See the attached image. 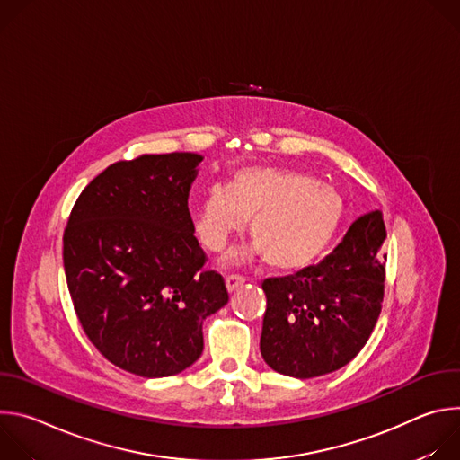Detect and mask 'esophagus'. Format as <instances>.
I'll return each instance as SVG.
<instances>
[{"mask_svg": "<svg viewBox=\"0 0 460 460\" xmlns=\"http://www.w3.org/2000/svg\"><path fill=\"white\" fill-rule=\"evenodd\" d=\"M243 282H245V279L240 277V275H227V277H226V288H227L229 293L234 291V289H238Z\"/></svg>", "mask_w": 460, "mask_h": 460, "instance_id": "esophagus-1", "label": "esophagus"}]
</instances>
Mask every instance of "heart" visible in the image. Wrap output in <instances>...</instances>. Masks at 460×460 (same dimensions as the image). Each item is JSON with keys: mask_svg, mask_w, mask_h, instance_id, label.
I'll return each mask as SVG.
<instances>
[{"mask_svg": "<svg viewBox=\"0 0 460 460\" xmlns=\"http://www.w3.org/2000/svg\"><path fill=\"white\" fill-rule=\"evenodd\" d=\"M344 213V199L333 185L296 171L245 167L234 172L229 187L206 190L194 229L204 247L218 251L251 218L254 242L231 260L264 254L277 271H302L332 247Z\"/></svg>", "mask_w": 460, "mask_h": 460, "instance_id": "b5f03b06", "label": "heart"}]
</instances>
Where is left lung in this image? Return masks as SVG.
Masks as SVG:
<instances>
[{
    "mask_svg": "<svg viewBox=\"0 0 460 460\" xmlns=\"http://www.w3.org/2000/svg\"><path fill=\"white\" fill-rule=\"evenodd\" d=\"M385 226L380 211L357 218L318 266L266 279L260 351L277 373L313 378L341 369L366 346L382 309Z\"/></svg>",
    "mask_w": 460,
    "mask_h": 460,
    "instance_id": "obj_1",
    "label": "left lung"
}]
</instances>
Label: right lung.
<instances>
[{"instance_id": "obj_1", "label": "right lung", "mask_w": 460, "mask_h": 460, "mask_svg": "<svg viewBox=\"0 0 460 460\" xmlns=\"http://www.w3.org/2000/svg\"><path fill=\"white\" fill-rule=\"evenodd\" d=\"M204 156L116 162L78 196L63 233V268L85 335L114 366L171 376L204 351V320L229 300L187 208Z\"/></svg>"}]
</instances>
